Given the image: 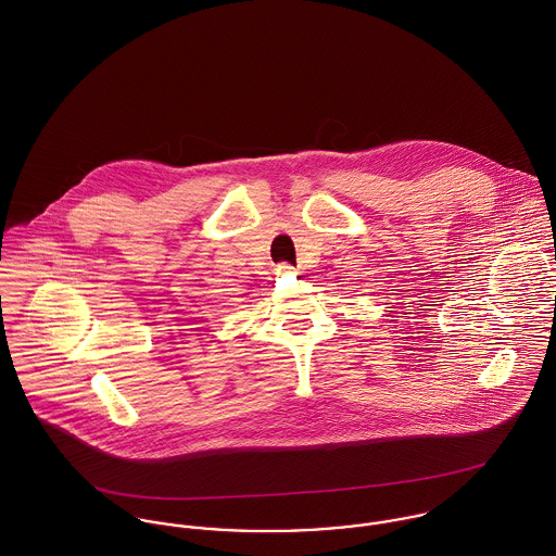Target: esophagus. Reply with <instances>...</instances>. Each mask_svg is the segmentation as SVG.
I'll return each mask as SVG.
<instances>
[{
  "instance_id": "obj_1",
  "label": "esophagus",
  "mask_w": 556,
  "mask_h": 556,
  "mask_svg": "<svg viewBox=\"0 0 556 556\" xmlns=\"http://www.w3.org/2000/svg\"><path fill=\"white\" fill-rule=\"evenodd\" d=\"M293 271H295V269H293L289 263H282V265H278V274H282V276H285V274H293Z\"/></svg>"
}]
</instances>
